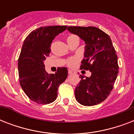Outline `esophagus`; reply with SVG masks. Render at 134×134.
Here are the masks:
<instances>
[{"label":"esophagus","instance_id":"obj_1","mask_svg":"<svg viewBox=\"0 0 134 134\" xmlns=\"http://www.w3.org/2000/svg\"><path fill=\"white\" fill-rule=\"evenodd\" d=\"M74 73L73 71H71V70H68V74H72Z\"/></svg>","mask_w":134,"mask_h":134}]
</instances>
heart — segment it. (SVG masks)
<instances>
[{
  "label": "heart",
  "mask_w": 134,
  "mask_h": 134,
  "mask_svg": "<svg viewBox=\"0 0 134 134\" xmlns=\"http://www.w3.org/2000/svg\"><path fill=\"white\" fill-rule=\"evenodd\" d=\"M74 37V36H70L69 37ZM80 61V57L77 56V55H75V56H71L70 58L67 60V65L68 67H74L76 65H77L79 62Z\"/></svg>",
  "instance_id": "1"
}]
</instances>
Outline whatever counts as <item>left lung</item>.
Wrapping results in <instances>:
<instances>
[{
    "mask_svg": "<svg viewBox=\"0 0 134 134\" xmlns=\"http://www.w3.org/2000/svg\"><path fill=\"white\" fill-rule=\"evenodd\" d=\"M67 30L86 43L85 58L80 69L92 73L90 77L80 75L76 99L83 106L100 104L112 91L118 74V56L112 41L108 34L93 26H69Z\"/></svg>",
    "mask_w": 134,
    "mask_h": 134,
    "instance_id": "left-lung-1",
    "label": "left lung"
}]
</instances>
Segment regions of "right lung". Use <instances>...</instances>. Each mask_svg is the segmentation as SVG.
<instances>
[{
	"mask_svg": "<svg viewBox=\"0 0 134 134\" xmlns=\"http://www.w3.org/2000/svg\"><path fill=\"white\" fill-rule=\"evenodd\" d=\"M67 26H48L33 30L26 37L18 60L20 85L30 100L48 104L56 99L59 86L67 79L68 70L60 67L55 74L45 71L44 60L49 55L51 44Z\"/></svg>",
	"mask_w": 134,
	"mask_h": 134,
	"instance_id": "obj_1",
	"label": "right lung"
}]
</instances>
